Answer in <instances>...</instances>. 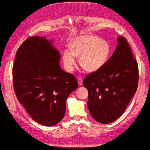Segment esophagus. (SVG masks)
Segmentation results:
<instances>
[{
  "instance_id": "esophagus-1",
  "label": "esophagus",
  "mask_w": 150,
  "mask_h": 150,
  "mask_svg": "<svg viewBox=\"0 0 150 150\" xmlns=\"http://www.w3.org/2000/svg\"><path fill=\"white\" fill-rule=\"evenodd\" d=\"M78 85H79V86H81L82 84V78L81 77L78 78Z\"/></svg>"
}]
</instances>
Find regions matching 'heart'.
<instances>
[{"instance_id": "1", "label": "heart", "mask_w": 150, "mask_h": 150, "mask_svg": "<svg viewBox=\"0 0 150 150\" xmlns=\"http://www.w3.org/2000/svg\"><path fill=\"white\" fill-rule=\"evenodd\" d=\"M111 49L107 41L95 35L77 37L71 42L70 49L62 52L65 69L72 72L76 64V57H80V64L88 72H96L105 64Z\"/></svg>"}]
</instances>
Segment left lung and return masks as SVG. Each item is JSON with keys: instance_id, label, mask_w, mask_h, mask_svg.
Segmentation results:
<instances>
[{"instance_id": "obj_1", "label": "left lung", "mask_w": 150, "mask_h": 150, "mask_svg": "<svg viewBox=\"0 0 150 150\" xmlns=\"http://www.w3.org/2000/svg\"><path fill=\"white\" fill-rule=\"evenodd\" d=\"M138 78V62L128 42L119 37L111 58L83 81L88 91V109L93 119L102 124L119 119L137 90Z\"/></svg>"}]
</instances>
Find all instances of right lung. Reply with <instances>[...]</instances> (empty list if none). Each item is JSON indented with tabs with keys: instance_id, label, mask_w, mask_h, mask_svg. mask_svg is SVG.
<instances>
[{
	"instance_id": "1",
	"label": "right lung",
	"mask_w": 150,
	"mask_h": 150,
	"mask_svg": "<svg viewBox=\"0 0 150 150\" xmlns=\"http://www.w3.org/2000/svg\"><path fill=\"white\" fill-rule=\"evenodd\" d=\"M45 37H30L21 45L12 68L18 101L39 124L54 126L64 117L66 101L78 88L72 74L59 64L60 54Z\"/></svg>"
}]
</instances>
